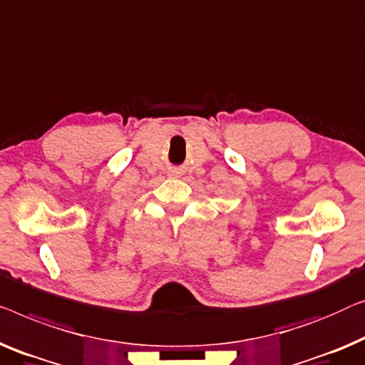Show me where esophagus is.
<instances>
[{
	"label": "esophagus",
	"instance_id": "esophagus-1",
	"mask_svg": "<svg viewBox=\"0 0 365 365\" xmlns=\"http://www.w3.org/2000/svg\"><path fill=\"white\" fill-rule=\"evenodd\" d=\"M171 174H173V176H176V174H179V171L174 170V171H171Z\"/></svg>",
	"mask_w": 365,
	"mask_h": 365
}]
</instances>
